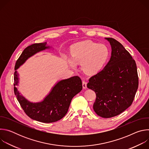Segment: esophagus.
<instances>
[{"mask_svg": "<svg viewBox=\"0 0 149 149\" xmlns=\"http://www.w3.org/2000/svg\"><path fill=\"white\" fill-rule=\"evenodd\" d=\"M82 87H83L84 89L87 88V82L85 81H82Z\"/></svg>", "mask_w": 149, "mask_h": 149, "instance_id": "34e87169", "label": "esophagus"}]
</instances>
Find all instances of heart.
Here are the masks:
<instances>
[{"mask_svg": "<svg viewBox=\"0 0 149 149\" xmlns=\"http://www.w3.org/2000/svg\"><path fill=\"white\" fill-rule=\"evenodd\" d=\"M109 56V49L105 45L88 40L72 47L71 59L68 61L71 68H75L76 64H81L83 72L93 75L97 73L103 67Z\"/></svg>", "mask_w": 149, "mask_h": 149, "instance_id": "obj_1", "label": "heart"}]
</instances>
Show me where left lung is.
<instances>
[{
	"mask_svg": "<svg viewBox=\"0 0 149 149\" xmlns=\"http://www.w3.org/2000/svg\"><path fill=\"white\" fill-rule=\"evenodd\" d=\"M111 56L105 67L91 77L87 87L95 91L93 109L103 118L119 115L132 105L139 86L135 61L119 42L105 38Z\"/></svg>",
	"mask_w": 149,
	"mask_h": 149,
	"instance_id": "8db88e82",
	"label": "left lung"
}]
</instances>
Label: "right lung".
Here are the masks:
<instances>
[{
  "label": "right lung",
  "instance_id": "add662e5",
  "mask_svg": "<svg viewBox=\"0 0 149 149\" xmlns=\"http://www.w3.org/2000/svg\"><path fill=\"white\" fill-rule=\"evenodd\" d=\"M47 42L32 44L26 48L17 60L14 73V92L21 107L31 118L45 123L61 120L68 111L72 98L82 89V81L78 76L59 81L52 88L44 99L32 102L20 94L16 86L19 83V74L16 71L26 61L35 54L47 49Z\"/></svg>",
  "mask_w": 149,
  "mask_h": 149
}]
</instances>
